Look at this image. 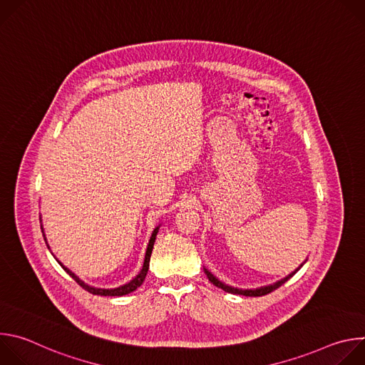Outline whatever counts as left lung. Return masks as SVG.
Here are the masks:
<instances>
[{"mask_svg":"<svg viewBox=\"0 0 365 365\" xmlns=\"http://www.w3.org/2000/svg\"><path fill=\"white\" fill-rule=\"evenodd\" d=\"M303 264H300V267H302ZM299 267V269H300ZM299 269H296L292 274H289L287 277H284V279H282V280H279V282H276V283H273V284H269V286H264V287H258V289H237V287H232V286H228V284H225V283H222V282H220L210 270H206V269H203L205 270V274H206V277L210 279V282L212 283V284H215L217 287H220V289H222V290H225L227 293H232V294H242V296H264V294H269V293H272L273 290H276V289H279L283 283H286L290 277H293L294 274H296V272H299Z\"/></svg>","mask_w":365,"mask_h":365,"instance_id":"left-lung-1","label":"left lung"}]
</instances>
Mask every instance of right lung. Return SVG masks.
Masks as SVG:
<instances>
[{
    "mask_svg": "<svg viewBox=\"0 0 365 365\" xmlns=\"http://www.w3.org/2000/svg\"><path fill=\"white\" fill-rule=\"evenodd\" d=\"M158 232H159V227L153 231V234H151V237H150V241H148V245H147V251H145V257H144V264H143L141 272H140L130 283H127V284H124V286H120V287H115V289H98V287H92V286L83 283V282H82L75 273H72L69 269H66V267L59 262V259H58V263L63 267V270H65L82 289H85L86 292L92 293V294H99V296H124V294H128V293L134 292L137 287H140V286L143 284V282H144V279H145V276H147V272H148L150 257H151L153 245H154L155 235H158Z\"/></svg>",
    "mask_w": 365,
    "mask_h": 365,
    "instance_id": "add662e5",
    "label": "right lung"
}]
</instances>
